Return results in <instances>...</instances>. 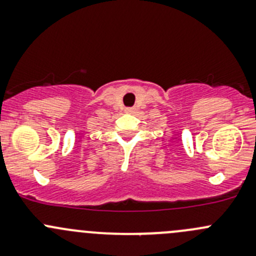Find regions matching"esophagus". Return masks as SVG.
<instances>
[{"label":"esophagus","instance_id":"esophagus-1","mask_svg":"<svg viewBox=\"0 0 256 256\" xmlns=\"http://www.w3.org/2000/svg\"><path fill=\"white\" fill-rule=\"evenodd\" d=\"M135 108H126L125 109V112H128V114H132V112H135Z\"/></svg>","mask_w":256,"mask_h":256}]
</instances>
